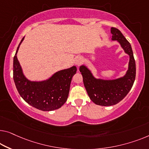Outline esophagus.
Returning a JSON list of instances; mask_svg holds the SVG:
<instances>
[{
	"mask_svg": "<svg viewBox=\"0 0 149 149\" xmlns=\"http://www.w3.org/2000/svg\"><path fill=\"white\" fill-rule=\"evenodd\" d=\"M83 62V58L81 57H77L76 59H75V64L77 66H79Z\"/></svg>",
	"mask_w": 149,
	"mask_h": 149,
	"instance_id": "1",
	"label": "esophagus"
}]
</instances>
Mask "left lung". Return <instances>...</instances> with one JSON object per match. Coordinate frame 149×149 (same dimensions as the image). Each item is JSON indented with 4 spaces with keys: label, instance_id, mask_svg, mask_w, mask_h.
Listing matches in <instances>:
<instances>
[{
    "label": "left lung",
    "instance_id": "8db88e82",
    "mask_svg": "<svg viewBox=\"0 0 149 149\" xmlns=\"http://www.w3.org/2000/svg\"><path fill=\"white\" fill-rule=\"evenodd\" d=\"M110 31L111 40L117 41L124 53L129 55L126 74L115 79L97 78L86 65L79 67L84 86L90 100L97 105L103 106L115 105L124 99L131 90L136 77V64L130 43L118 29L112 27Z\"/></svg>",
    "mask_w": 149,
    "mask_h": 149
}]
</instances>
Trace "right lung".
I'll return each instance as SVG.
<instances>
[{"label":"right lung","instance_id":"right-lung-1","mask_svg":"<svg viewBox=\"0 0 149 149\" xmlns=\"http://www.w3.org/2000/svg\"><path fill=\"white\" fill-rule=\"evenodd\" d=\"M24 38L20 42L13 59V79L18 92L26 103L37 109L43 111L58 109L67 101L71 81L77 68L74 65L59 70L44 80H30L24 74L17 59V52Z\"/></svg>","mask_w":149,"mask_h":149}]
</instances>
